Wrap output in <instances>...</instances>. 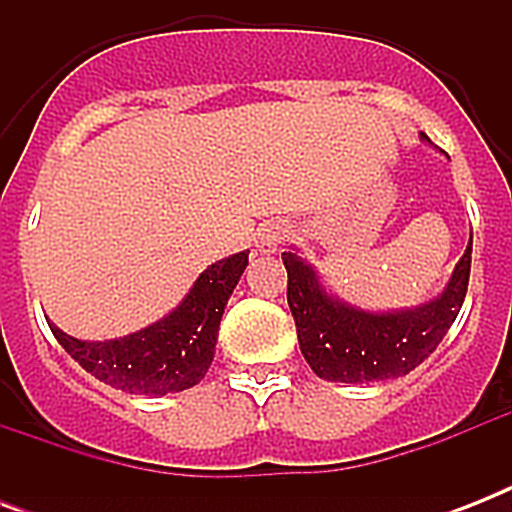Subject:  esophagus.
<instances>
[{
    "instance_id": "esophagus-1",
    "label": "esophagus",
    "mask_w": 512,
    "mask_h": 512,
    "mask_svg": "<svg viewBox=\"0 0 512 512\" xmlns=\"http://www.w3.org/2000/svg\"><path fill=\"white\" fill-rule=\"evenodd\" d=\"M289 239V228L279 220H273V223H265L255 236V247L263 252V255H271L276 249Z\"/></svg>"
}]
</instances>
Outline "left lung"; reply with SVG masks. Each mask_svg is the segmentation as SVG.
Returning a JSON list of instances; mask_svg holds the SVG:
<instances>
[{"instance_id": "obj_1", "label": "left lung", "mask_w": 512, "mask_h": 512, "mask_svg": "<svg viewBox=\"0 0 512 512\" xmlns=\"http://www.w3.org/2000/svg\"><path fill=\"white\" fill-rule=\"evenodd\" d=\"M428 140V135H422ZM473 236L436 300L406 311L374 313L342 303L321 287L319 276L297 252H284L287 303L295 316L305 361L329 382H380L404 377L444 340L462 308L470 279Z\"/></svg>"}]
</instances>
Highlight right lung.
I'll return each instance as SVG.
<instances>
[{
    "mask_svg": "<svg viewBox=\"0 0 512 512\" xmlns=\"http://www.w3.org/2000/svg\"><path fill=\"white\" fill-rule=\"evenodd\" d=\"M249 265V252L217 260L193 281L183 303L151 327L119 340H76L50 324L55 340L82 369L135 396H167L204 380L225 303Z\"/></svg>",
    "mask_w": 512,
    "mask_h": 512,
    "instance_id": "add662e5",
    "label": "right lung"
}]
</instances>
